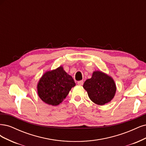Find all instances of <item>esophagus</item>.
<instances>
[{"instance_id":"34e87169","label":"esophagus","mask_w":146,"mask_h":146,"mask_svg":"<svg viewBox=\"0 0 146 146\" xmlns=\"http://www.w3.org/2000/svg\"><path fill=\"white\" fill-rule=\"evenodd\" d=\"M83 84H84L83 81H79L78 82V85H79V86H82Z\"/></svg>"}]
</instances>
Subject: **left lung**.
<instances>
[{
	"instance_id": "left-lung-1",
	"label": "left lung",
	"mask_w": 146,
	"mask_h": 146,
	"mask_svg": "<svg viewBox=\"0 0 146 146\" xmlns=\"http://www.w3.org/2000/svg\"><path fill=\"white\" fill-rule=\"evenodd\" d=\"M83 87L87 92L89 98L94 103L100 106L110 102L116 90L112 78L100 71L94 72L92 78L84 82Z\"/></svg>"
}]
</instances>
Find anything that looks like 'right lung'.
<instances>
[{"instance_id": "right-lung-1", "label": "right lung", "mask_w": 146, "mask_h": 146, "mask_svg": "<svg viewBox=\"0 0 146 146\" xmlns=\"http://www.w3.org/2000/svg\"><path fill=\"white\" fill-rule=\"evenodd\" d=\"M76 86L73 78L62 67L45 73L37 84V93L42 101L51 106H58Z\"/></svg>"}]
</instances>
